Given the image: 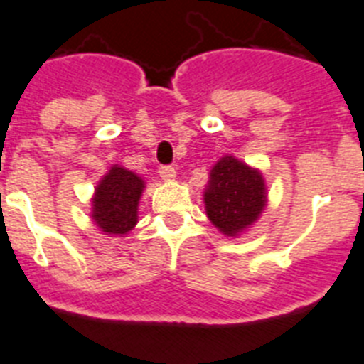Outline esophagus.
<instances>
[{"instance_id": "esophagus-1", "label": "esophagus", "mask_w": 364, "mask_h": 364, "mask_svg": "<svg viewBox=\"0 0 364 364\" xmlns=\"http://www.w3.org/2000/svg\"><path fill=\"white\" fill-rule=\"evenodd\" d=\"M158 174L161 176L163 179H166V181H172V179L176 178V168L170 165H163V166H159Z\"/></svg>"}]
</instances>
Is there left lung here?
Listing matches in <instances>:
<instances>
[{"mask_svg":"<svg viewBox=\"0 0 364 364\" xmlns=\"http://www.w3.org/2000/svg\"><path fill=\"white\" fill-rule=\"evenodd\" d=\"M205 210L225 235H239L257 221L267 206L263 174L234 156H225L210 170L205 188Z\"/></svg>","mask_w":364,"mask_h":364,"instance_id":"left-lung-1","label":"left lung"}]
</instances>
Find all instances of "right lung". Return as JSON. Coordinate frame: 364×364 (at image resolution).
Returning <instances> with one entry per match:
<instances>
[{"mask_svg":"<svg viewBox=\"0 0 364 364\" xmlns=\"http://www.w3.org/2000/svg\"><path fill=\"white\" fill-rule=\"evenodd\" d=\"M143 188L145 181L139 176L123 166H110L94 192V223L107 234L125 235L136 227Z\"/></svg>","mask_w":364,"mask_h":364,"instance_id":"right-lung-1","label":"right lung"}]
</instances>
